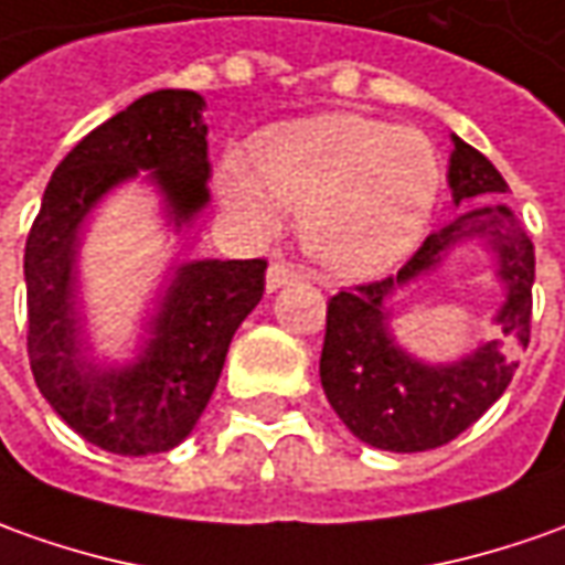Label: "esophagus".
I'll list each match as a JSON object with an SVG mask.
<instances>
[{"label":"esophagus","mask_w":565,"mask_h":565,"mask_svg":"<svg viewBox=\"0 0 565 565\" xmlns=\"http://www.w3.org/2000/svg\"><path fill=\"white\" fill-rule=\"evenodd\" d=\"M299 275H302V268H299L297 263H271L266 275V287L268 290H278L284 284L297 281Z\"/></svg>","instance_id":"esophagus-1"}]
</instances>
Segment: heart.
<instances>
[{
	"label": "heart",
	"mask_w": 565,
	"mask_h": 565,
	"mask_svg": "<svg viewBox=\"0 0 565 565\" xmlns=\"http://www.w3.org/2000/svg\"><path fill=\"white\" fill-rule=\"evenodd\" d=\"M232 210L268 222L271 198L302 210L309 250L333 271L374 275L417 244L439 194V163L420 132L359 114H324L268 129L253 170L228 160Z\"/></svg>",
	"instance_id": "obj_1"
}]
</instances>
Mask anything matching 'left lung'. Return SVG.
Masks as SVG:
<instances>
[{"label": "left lung", "instance_id": "8db88e82", "mask_svg": "<svg viewBox=\"0 0 565 565\" xmlns=\"http://www.w3.org/2000/svg\"><path fill=\"white\" fill-rule=\"evenodd\" d=\"M455 203L479 194H504L508 182L473 145L455 136L448 167ZM486 236L499 250V270L509 284V302L499 316L502 343L487 344L476 356L445 369L414 363L385 331V297L398 282L435 265L460 236ZM535 247L508 206H473L439 232L427 234L412 259L380 281L340 287L328 299V328L321 347V386L362 443L383 451H427L458 439L508 390L520 367L516 352L532 333Z\"/></svg>", "mask_w": 565, "mask_h": 565}]
</instances>
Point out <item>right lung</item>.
Returning a JSON list of instances; mask_svg holds the SVG:
<instances>
[{"mask_svg":"<svg viewBox=\"0 0 565 565\" xmlns=\"http://www.w3.org/2000/svg\"><path fill=\"white\" fill-rule=\"evenodd\" d=\"M201 110L198 92L160 89L92 129L52 172L26 234V355L36 386L67 427L110 455H160L185 439L216 390L234 331L266 290V259L191 263L179 268L138 364L102 371L79 359L76 228L138 170H151L175 218L191 222L210 198Z\"/></svg>","mask_w":565,"mask_h":565,"instance_id":"right-lung-1","label":"right lung"}]
</instances>
